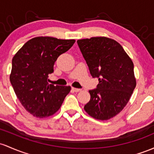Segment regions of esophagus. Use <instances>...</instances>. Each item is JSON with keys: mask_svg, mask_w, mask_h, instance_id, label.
<instances>
[{"mask_svg": "<svg viewBox=\"0 0 154 154\" xmlns=\"http://www.w3.org/2000/svg\"><path fill=\"white\" fill-rule=\"evenodd\" d=\"M72 91H74V92H79V91H81V89L80 88H72Z\"/></svg>", "mask_w": 154, "mask_h": 154, "instance_id": "esophagus-1", "label": "esophagus"}]
</instances>
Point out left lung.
I'll return each instance as SVG.
<instances>
[{"mask_svg":"<svg viewBox=\"0 0 154 154\" xmlns=\"http://www.w3.org/2000/svg\"><path fill=\"white\" fill-rule=\"evenodd\" d=\"M77 42L91 76L99 80L84 109L95 119H110L127 104L136 87L132 60L119 43L107 37Z\"/></svg>","mask_w":154,"mask_h":154,"instance_id":"left-lung-1","label":"left lung"}]
</instances>
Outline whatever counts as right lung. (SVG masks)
I'll return each mask as SVG.
<instances>
[{
    "label": "right lung",
    "instance_id": "add662e5",
    "mask_svg": "<svg viewBox=\"0 0 154 154\" xmlns=\"http://www.w3.org/2000/svg\"><path fill=\"white\" fill-rule=\"evenodd\" d=\"M74 42L36 37L27 42L13 58L10 82L22 105L35 117L43 118L56 112L70 92V86H55L47 80L59 55Z\"/></svg>",
    "mask_w": 154,
    "mask_h": 154
}]
</instances>
